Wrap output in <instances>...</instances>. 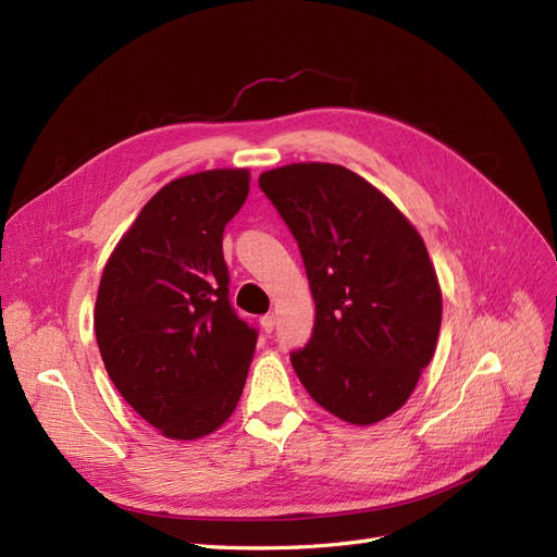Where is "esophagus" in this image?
Returning <instances> with one entry per match:
<instances>
[{
    "instance_id": "34e87169",
    "label": "esophagus",
    "mask_w": 557,
    "mask_h": 557,
    "mask_svg": "<svg viewBox=\"0 0 557 557\" xmlns=\"http://www.w3.org/2000/svg\"><path fill=\"white\" fill-rule=\"evenodd\" d=\"M260 325H262V330L269 334V332H272V330L276 327V315H274V313L262 315V318H260Z\"/></svg>"
}]
</instances>
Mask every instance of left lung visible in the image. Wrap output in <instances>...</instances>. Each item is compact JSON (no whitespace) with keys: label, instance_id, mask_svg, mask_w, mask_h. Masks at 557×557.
Here are the masks:
<instances>
[{"label":"left lung","instance_id":"1","mask_svg":"<svg viewBox=\"0 0 557 557\" xmlns=\"http://www.w3.org/2000/svg\"><path fill=\"white\" fill-rule=\"evenodd\" d=\"M297 239L315 301L313 334L290 352L313 401L374 425L411 397L442 327V288L418 230L372 183L330 162L260 174Z\"/></svg>","mask_w":557,"mask_h":557}]
</instances>
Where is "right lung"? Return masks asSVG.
Instances as JSON below:
<instances>
[{"instance_id":"right-lung-1","label":"right lung","mask_w":557,"mask_h":557,"mask_svg":"<svg viewBox=\"0 0 557 557\" xmlns=\"http://www.w3.org/2000/svg\"><path fill=\"white\" fill-rule=\"evenodd\" d=\"M248 170L166 183L109 256L95 301L107 372L129 407L190 442L237 409L258 332L230 305L223 232L244 207Z\"/></svg>"}]
</instances>
